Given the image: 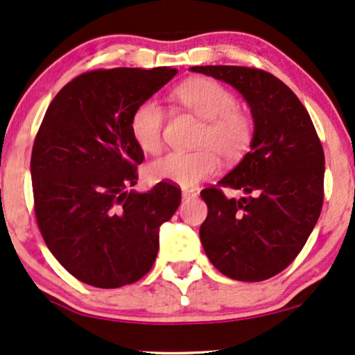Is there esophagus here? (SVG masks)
Instances as JSON below:
<instances>
[{
    "label": "esophagus",
    "instance_id": "1",
    "mask_svg": "<svg viewBox=\"0 0 355 355\" xmlns=\"http://www.w3.org/2000/svg\"><path fill=\"white\" fill-rule=\"evenodd\" d=\"M196 196H198V192H194V191H187V189L182 191V199H184V200L194 199Z\"/></svg>",
    "mask_w": 355,
    "mask_h": 355
}]
</instances>
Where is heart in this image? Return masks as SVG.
Segmentation results:
<instances>
[{"instance_id": "b5f03b06", "label": "heart", "mask_w": 355, "mask_h": 355, "mask_svg": "<svg viewBox=\"0 0 355 355\" xmlns=\"http://www.w3.org/2000/svg\"><path fill=\"white\" fill-rule=\"evenodd\" d=\"M178 103L194 113L204 126L200 128L192 153H171L148 166V176L156 182H173L194 187L212 178L220 161L237 163L247 155L255 138L252 113L237 107V97L230 89L212 78H191L174 92ZM166 115L156 100L148 98L137 105L130 116V131L139 150L156 155L163 148Z\"/></svg>"}]
</instances>
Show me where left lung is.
Instances as JSON below:
<instances>
[{
    "instance_id": "8db88e82",
    "label": "left lung",
    "mask_w": 355,
    "mask_h": 355,
    "mask_svg": "<svg viewBox=\"0 0 355 355\" xmlns=\"http://www.w3.org/2000/svg\"><path fill=\"white\" fill-rule=\"evenodd\" d=\"M237 89L255 120L252 150L217 186L200 192V242L211 263L239 282H263L298 257L324 200V151L304 105L273 73L242 65H198ZM222 187L242 189L227 200Z\"/></svg>"
}]
</instances>
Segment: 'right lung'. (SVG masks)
Segmentation results:
<instances>
[{"instance_id":"right-lung-1","label":"right lung","mask_w":355,"mask_h":355,"mask_svg":"<svg viewBox=\"0 0 355 355\" xmlns=\"http://www.w3.org/2000/svg\"><path fill=\"white\" fill-rule=\"evenodd\" d=\"M178 69H97L72 78L52 100L31 155L34 214L52 255L72 277L97 288L143 278L159 250V227L181 204V189L138 181L144 153L130 116Z\"/></svg>"}]
</instances>
